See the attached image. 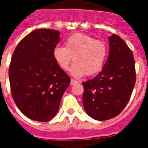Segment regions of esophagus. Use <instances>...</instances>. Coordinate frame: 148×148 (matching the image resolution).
Listing matches in <instances>:
<instances>
[{"mask_svg":"<svg viewBox=\"0 0 148 148\" xmlns=\"http://www.w3.org/2000/svg\"><path fill=\"white\" fill-rule=\"evenodd\" d=\"M77 83H78V82L76 81V80L73 79H71V85H74V84H77Z\"/></svg>","mask_w":148,"mask_h":148,"instance_id":"esophagus-1","label":"esophagus"}]
</instances>
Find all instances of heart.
Masks as SVG:
<instances>
[{
    "label": "heart",
    "instance_id": "b5f03b06",
    "mask_svg": "<svg viewBox=\"0 0 148 148\" xmlns=\"http://www.w3.org/2000/svg\"><path fill=\"white\" fill-rule=\"evenodd\" d=\"M107 55V45L103 41L82 33L70 36L66 40L65 47L56 46L53 50L56 62L64 71H68L74 61L71 73L78 78L100 72L104 66Z\"/></svg>",
    "mask_w": 148,
    "mask_h": 148
}]
</instances>
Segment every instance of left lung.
Segmentation results:
<instances>
[{
    "instance_id": "8db88e82",
    "label": "left lung",
    "mask_w": 148,
    "mask_h": 148,
    "mask_svg": "<svg viewBox=\"0 0 148 148\" xmlns=\"http://www.w3.org/2000/svg\"><path fill=\"white\" fill-rule=\"evenodd\" d=\"M109 56L103 70L83 82V105L90 117L106 121L118 116L126 107L136 82L132 51L119 36L109 37Z\"/></svg>"
}]
</instances>
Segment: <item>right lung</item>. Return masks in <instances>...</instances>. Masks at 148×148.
<instances>
[{"mask_svg":"<svg viewBox=\"0 0 148 148\" xmlns=\"http://www.w3.org/2000/svg\"><path fill=\"white\" fill-rule=\"evenodd\" d=\"M59 40L57 30H34L18 42L11 57L8 70L11 95L20 111L32 120L52 119L70 84V77L53 58Z\"/></svg>","mask_w":148,"mask_h":148,"instance_id":"1","label":"right lung"}]
</instances>
